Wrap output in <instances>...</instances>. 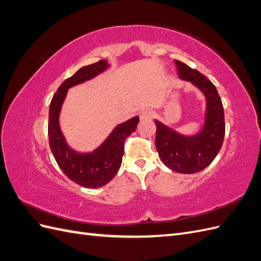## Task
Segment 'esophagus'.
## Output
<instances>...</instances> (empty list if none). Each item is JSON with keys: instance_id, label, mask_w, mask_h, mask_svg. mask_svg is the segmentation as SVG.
I'll return each instance as SVG.
<instances>
[{"instance_id": "esophagus-1", "label": "esophagus", "mask_w": 261, "mask_h": 261, "mask_svg": "<svg viewBox=\"0 0 261 261\" xmlns=\"http://www.w3.org/2000/svg\"><path fill=\"white\" fill-rule=\"evenodd\" d=\"M139 116H140V120H143V121L150 120V118L153 116V112L150 111V110H144V111L140 112Z\"/></svg>"}]
</instances>
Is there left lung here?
Masks as SVG:
<instances>
[{"mask_svg": "<svg viewBox=\"0 0 261 261\" xmlns=\"http://www.w3.org/2000/svg\"><path fill=\"white\" fill-rule=\"evenodd\" d=\"M175 64L179 80L189 82L204 96V120L200 130L195 135H184L154 120L155 147L168 168L181 174H193L206 169L222 147L225 133L224 110L216 86L206 76L183 62L175 61Z\"/></svg>", "mask_w": 261, "mask_h": 261, "instance_id": "8db88e82", "label": "left lung"}]
</instances>
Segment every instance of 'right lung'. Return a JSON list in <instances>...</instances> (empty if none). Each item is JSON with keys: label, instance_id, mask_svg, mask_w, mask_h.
<instances>
[{"label": "right lung", "instance_id": "1", "mask_svg": "<svg viewBox=\"0 0 261 261\" xmlns=\"http://www.w3.org/2000/svg\"><path fill=\"white\" fill-rule=\"evenodd\" d=\"M109 67L107 60H100L78 69L59 87L49 109V144L55 160L69 179L87 188L105 186L115 176L122 164L125 139L136 130L139 122V117L136 115L116 125L103 143L92 151H77L66 141L60 126V114L68 89L91 81Z\"/></svg>", "mask_w": 261, "mask_h": 261}]
</instances>
